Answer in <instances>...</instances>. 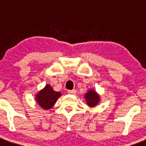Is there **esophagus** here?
I'll return each mask as SVG.
<instances>
[{
  "mask_svg": "<svg viewBox=\"0 0 146 146\" xmlns=\"http://www.w3.org/2000/svg\"><path fill=\"white\" fill-rule=\"evenodd\" d=\"M76 93V90H68V94H75Z\"/></svg>",
  "mask_w": 146,
  "mask_h": 146,
  "instance_id": "esophagus-1",
  "label": "esophagus"
}]
</instances>
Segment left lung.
<instances>
[{
  "label": "left lung",
  "mask_w": 146,
  "mask_h": 146,
  "mask_svg": "<svg viewBox=\"0 0 146 146\" xmlns=\"http://www.w3.org/2000/svg\"><path fill=\"white\" fill-rule=\"evenodd\" d=\"M85 100H86L87 104L89 106L94 107V106H96L98 104V102H100V97L96 94V91L90 90L85 94Z\"/></svg>",
  "instance_id": "1"
}]
</instances>
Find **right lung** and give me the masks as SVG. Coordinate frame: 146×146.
<instances>
[{
  "mask_svg": "<svg viewBox=\"0 0 146 146\" xmlns=\"http://www.w3.org/2000/svg\"><path fill=\"white\" fill-rule=\"evenodd\" d=\"M60 96L61 93L55 92L52 90V87L50 84H47L36 95V101L42 108L47 110L54 105Z\"/></svg>",
  "mask_w": 146,
  "mask_h": 146,
  "instance_id": "obj_1",
  "label": "right lung"
}]
</instances>
